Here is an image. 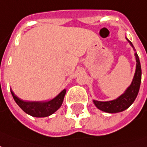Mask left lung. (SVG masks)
I'll return each instance as SVG.
<instances>
[{
	"mask_svg": "<svg viewBox=\"0 0 147 147\" xmlns=\"http://www.w3.org/2000/svg\"><path fill=\"white\" fill-rule=\"evenodd\" d=\"M127 40L130 43L131 46L134 49L133 45L131 44L130 40H128V39ZM135 56H136V73H135L133 80H132V82L130 84V86L128 87L121 96H120L118 98L114 100L107 102L93 100L94 104L96 105V107L98 109L102 111L107 112V113H119V112H122L126 109H128L131 105L133 103L135 99L136 98L138 93H139L140 84H141V78H142L140 61L136 52H135Z\"/></svg>",
	"mask_w": 147,
	"mask_h": 147,
	"instance_id": "obj_1",
	"label": "left lung"
}]
</instances>
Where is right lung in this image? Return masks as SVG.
<instances>
[{
    "label": "right lung",
    "instance_id": "add662e5",
    "mask_svg": "<svg viewBox=\"0 0 147 147\" xmlns=\"http://www.w3.org/2000/svg\"><path fill=\"white\" fill-rule=\"evenodd\" d=\"M66 90L64 89L56 97L47 102H27L18 98L11 90L14 100L25 113L35 117H45L59 109L63 102Z\"/></svg>",
    "mask_w": 147,
    "mask_h": 147
}]
</instances>
